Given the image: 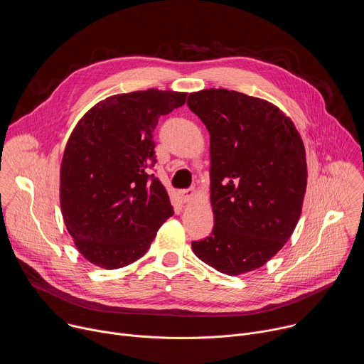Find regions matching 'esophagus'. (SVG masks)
Wrapping results in <instances>:
<instances>
[{
  "label": "esophagus",
  "mask_w": 364,
  "mask_h": 364,
  "mask_svg": "<svg viewBox=\"0 0 364 364\" xmlns=\"http://www.w3.org/2000/svg\"><path fill=\"white\" fill-rule=\"evenodd\" d=\"M196 194V191H194V188H190V190H181L180 191V197H181V200L184 201V203H187L188 200H191V197Z\"/></svg>",
  "instance_id": "esophagus-1"
}]
</instances>
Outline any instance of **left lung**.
<instances>
[{
  "instance_id": "1",
  "label": "left lung",
  "mask_w": 364,
  "mask_h": 364,
  "mask_svg": "<svg viewBox=\"0 0 364 364\" xmlns=\"http://www.w3.org/2000/svg\"><path fill=\"white\" fill-rule=\"evenodd\" d=\"M210 134L215 226L193 242L196 256L236 277L264 267L291 237L306 188L299 132L274 103L228 89L188 95Z\"/></svg>"
}]
</instances>
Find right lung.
<instances>
[{
  "mask_svg": "<svg viewBox=\"0 0 364 364\" xmlns=\"http://www.w3.org/2000/svg\"><path fill=\"white\" fill-rule=\"evenodd\" d=\"M187 93L146 89L97 102L72 131L60 166V207L85 259L118 269L149 249L174 215L154 167L152 131Z\"/></svg>",
  "mask_w": 364,
  "mask_h": 364,
  "instance_id": "1",
  "label": "right lung"
}]
</instances>
